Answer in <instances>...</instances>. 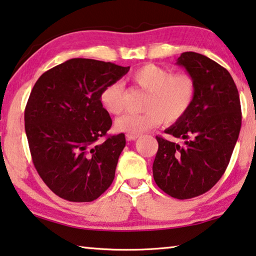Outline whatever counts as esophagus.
Listing matches in <instances>:
<instances>
[{
  "label": "esophagus",
  "mask_w": 256,
  "mask_h": 256,
  "mask_svg": "<svg viewBox=\"0 0 256 256\" xmlns=\"http://www.w3.org/2000/svg\"><path fill=\"white\" fill-rule=\"evenodd\" d=\"M139 138V134H126V140L128 141H131V140H136Z\"/></svg>",
  "instance_id": "34e87169"
}]
</instances>
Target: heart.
<instances>
[{
  "label": "heart",
  "instance_id": "heart-1",
  "mask_svg": "<svg viewBox=\"0 0 256 256\" xmlns=\"http://www.w3.org/2000/svg\"><path fill=\"white\" fill-rule=\"evenodd\" d=\"M140 88L150 93L144 114H128L115 122L116 130L128 134H139L158 126L164 120L172 124L182 120L190 110L196 96V82L188 74H172L155 64L141 66L132 74ZM124 86L112 82L102 90L100 102L106 112L120 115L124 109Z\"/></svg>",
  "mask_w": 256,
  "mask_h": 256
}]
</instances>
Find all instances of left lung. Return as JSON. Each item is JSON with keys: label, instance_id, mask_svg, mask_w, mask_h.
<instances>
[{"label": "left lung", "instance_id": "8db88e82", "mask_svg": "<svg viewBox=\"0 0 256 256\" xmlns=\"http://www.w3.org/2000/svg\"><path fill=\"white\" fill-rule=\"evenodd\" d=\"M177 64L194 79L196 96L188 114L164 131L184 139V146L156 136L152 176L163 192L185 200L208 192L226 172L242 128V106L231 74L215 60L186 52Z\"/></svg>", "mask_w": 256, "mask_h": 256}]
</instances>
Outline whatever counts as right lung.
<instances>
[{
  "instance_id": "obj_1",
  "label": "right lung",
  "mask_w": 256,
  "mask_h": 256,
  "mask_svg": "<svg viewBox=\"0 0 256 256\" xmlns=\"http://www.w3.org/2000/svg\"><path fill=\"white\" fill-rule=\"evenodd\" d=\"M128 70L71 58L41 74L30 92L24 115L30 156L44 184L62 199L90 202L112 185L126 141L124 133H106L112 120L100 94Z\"/></svg>"
}]
</instances>
